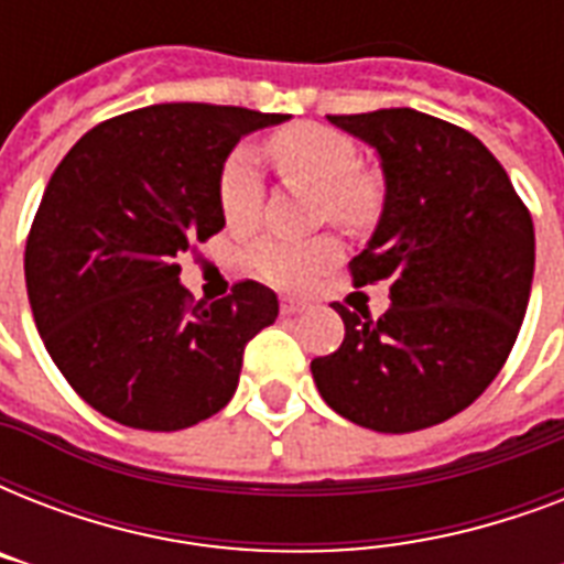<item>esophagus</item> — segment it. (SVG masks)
<instances>
[{
	"label": "esophagus",
	"mask_w": 564,
	"mask_h": 564,
	"mask_svg": "<svg viewBox=\"0 0 564 564\" xmlns=\"http://www.w3.org/2000/svg\"><path fill=\"white\" fill-rule=\"evenodd\" d=\"M304 310H307V301L281 299V313H283V316H295V313H304Z\"/></svg>",
	"instance_id": "1"
}]
</instances>
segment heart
Returning a JSON list of instances; mask_svg holds the SVG:
<instances>
[{
    "label": "heart",
    "instance_id": "b5f03b06",
    "mask_svg": "<svg viewBox=\"0 0 564 564\" xmlns=\"http://www.w3.org/2000/svg\"><path fill=\"white\" fill-rule=\"evenodd\" d=\"M269 154L283 178L316 189V216L343 228L362 230L380 216L383 181L362 170L360 149L351 137L316 122H295L269 137ZM219 210L230 228H251L263 204V181L248 145H237L225 158L216 181ZM339 257L330 237L290 239L263 237L248 248V265L274 286H301Z\"/></svg>",
    "mask_w": 564,
    "mask_h": 564
}]
</instances>
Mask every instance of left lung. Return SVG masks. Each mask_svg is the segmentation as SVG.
I'll use <instances>...</instances> for the list:
<instances>
[{
  "label": "left lung",
  "mask_w": 564,
  "mask_h": 564,
  "mask_svg": "<svg viewBox=\"0 0 564 564\" xmlns=\"http://www.w3.org/2000/svg\"><path fill=\"white\" fill-rule=\"evenodd\" d=\"M327 119L380 154L383 213L348 269L354 286L389 283L392 304L371 318L336 301L345 339L310 371L327 406L360 427H433L477 401L516 345L533 286V216L465 128L412 108Z\"/></svg>",
  "instance_id": "obj_1"
}]
</instances>
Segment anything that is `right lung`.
Masks as SVG:
<instances>
[{"instance_id":"right-lung-1","label":"right lung","mask_w":564,"mask_h":564,"mask_svg":"<svg viewBox=\"0 0 564 564\" xmlns=\"http://www.w3.org/2000/svg\"><path fill=\"white\" fill-rule=\"evenodd\" d=\"M286 119L152 105L99 122L57 163L25 242V286L48 357L93 410L170 433L230 401L278 295L239 281L193 301L175 260L225 228L216 181L239 137Z\"/></svg>"}]
</instances>
